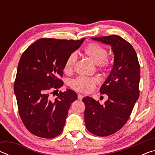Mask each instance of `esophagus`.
Returning a JSON list of instances; mask_svg holds the SVG:
<instances>
[{
    "label": "esophagus",
    "mask_w": 155,
    "mask_h": 155,
    "mask_svg": "<svg viewBox=\"0 0 155 155\" xmlns=\"http://www.w3.org/2000/svg\"><path fill=\"white\" fill-rule=\"evenodd\" d=\"M83 98V95H82V94H78V100H80V101H82Z\"/></svg>",
    "instance_id": "obj_1"
}]
</instances>
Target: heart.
Segmentation results:
<instances>
[{
  "label": "heart",
  "mask_w": 155,
  "mask_h": 155,
  "mask_svg": "<svg viewBox=\"0 0 155 155\" xmlns=\"http://www.w3.org/2000/svg\"><path fill=\"white\" fill-rule=\"evenodd\" d=\"M84 53L95 63L101 69H107L111 64V60L107 57V51L104 46L97 43H90L84 49ZM77 57L74 52L70 54L64 64V72L70 74L74 69ZM100 82L98 77H87L84 76L75 78L72 81L71 86L74 90L83 93H90L96 84Z\"/></svg>",
  "instance_id": "obj_1"
}]
</instances>
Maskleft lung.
I'll return each instance as SVG.
<instances>
[{
    "mask_svg": "<svg viewBox=\"0 0 155 155\" xmlns=\"http://www.w3.org/2000/svg\"><path fill=\"white\" fill-rule=\"evenodd\" d=\"M109 44L114 54V64L100 92L109 98L101 104L91 97L83 98L87 129L92 134L104 137L121 129L129 118L140 96V66L132 45L117 35L92 38Z\"/></svg>",
    "mask_w": 155,
    "mask_h": 155,
    "instance_id": "8db88e82",
    "label": "left lung"
}]
</instances>
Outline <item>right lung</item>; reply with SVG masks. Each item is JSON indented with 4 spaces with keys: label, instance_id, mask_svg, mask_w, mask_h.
<instances>
[{
    "label": "right lung",
    "instance_id": "obj_1",
    "mask_svg": "<svg viewBox=\"0 0 155 155\" xmlns=\"http://www.w3.org/2000/svg\"><path fill=\"white\" fill-rule=\"evenodd\" d=\"M79 40L41 38L26 49L18 63L14 83L18 112L32 134L54 138L64 130L70 104L77 99L75 91H59L67 58L81 46ZM56 93L53 99L51 94ZM54 96V94H53Z\"/></svg>",
    "mask_w": 155,
    "mask_h": 155
}]
</instances>
